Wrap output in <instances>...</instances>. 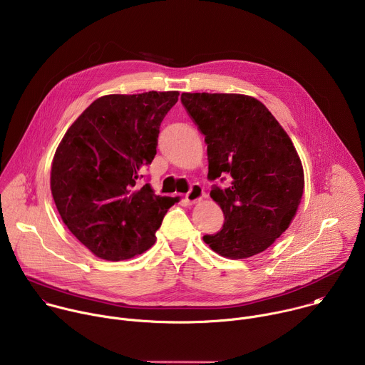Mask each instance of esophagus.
<instances>
[{
	"label": "esophagus",
	"instance_id": "34e87169",
	"mask_svg": "<svg viewBox=\"0 0 365 365\" xmlns=\"http://www.w3.org/2000/svg\"><path fill=\"white\" fill-rule=\"evenodd\" d=\"M203 196H205V193H203L202 186L197 185V183H193V185L190 186L189 192L186 193L185 199H186V202H187L189 205H192V203H196L197 200H200Z\"/></svg>",
	"mask_w": 365,
	"mask_h": 365
}]
</instances>
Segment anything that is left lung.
Here are the masks:
<instances>
[{
  "label": "left lung",
  "mask_w": 365,
  "mask_h": 365,
  "mask_svg": "<svg viewBox=\"0 0 365 365\" xmlns=\"http://www.w3.org/2000/svg\"><path fill=\"white\" fill-rule=\"evenodd\" d=\"M180 101L207 144L211 197L224 212L222 230L203 235L215 252L247 258L269 248L290 225L303 195L297 151L272 113L240 93H182Z\"/></svg>",
  "instance_id": "obj_1"
}]
</instances>
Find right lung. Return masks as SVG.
<instances>
[{
  "mask_svg": "<svg viewBox=\"0 0 365 365\" xmlns=\"http://www.w3.org/2000/svg\"><path fill=\"white\" fill-rule=\"evenodd\" d=\"M179 92L106 95L62 138L50 187L69 231L96 257L121 262L148 250L178 197L138 185L158 153L160 124Z\"/></svg>",
  "mask_w": 365,
  "mask_h": 365,
  "instance_id": "1",
  "label": "right lung"
}]
</instances>
